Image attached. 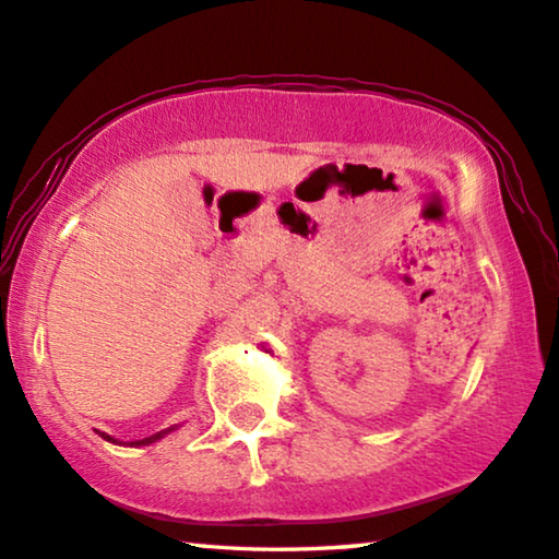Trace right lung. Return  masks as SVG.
Wrapping results in <instances>:
<instances>
[{
	"label": "right lung",
	"instance_id": "obj_1",
	"mask_svg": "<svg viewBox=\"0 0 559 559\" xmlns=\"http://www.w3.org/2000/svg\"><path fill=\"white\" fill-rule=\"evenodd\" d=\"M166 432H171V429H166ZM166 432H159V435H152V437H146V439H142V442H134V444H152V442H156V439H162ZM107 442H115L112 437H107V435H103Z\"/></svg>",
	"mask_w": 559,
	"mask_h": 559
}]
</instances>
